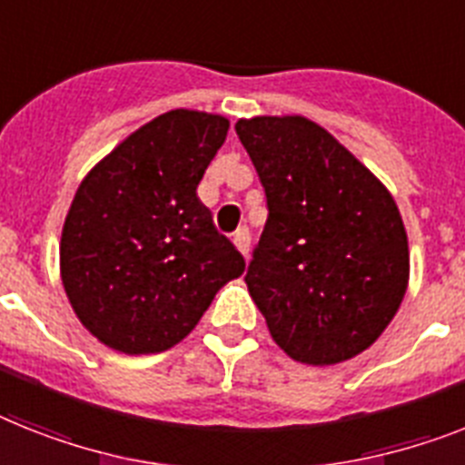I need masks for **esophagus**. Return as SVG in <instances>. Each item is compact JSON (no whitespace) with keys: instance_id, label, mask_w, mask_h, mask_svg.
I'll list each match as a JSON object with an SVG mask.
<instances>
[{"instance_id":"obj_1","label":"esophagus","mask_w":465,"mask_h":465,"mask_svg":"<svg viewBox=\"0 0 465 465\" xmlns=\"http://www.w3.org/2000/svg\"><path fill=\"white\" fill-rule=\"evenodd\" d=\"M249 240H252V237H249V230L247 228H240L235 232V235H232V244H235L237 252H240L242 256L249 254Z\"/></svg>"}]
</instances>
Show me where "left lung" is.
I'll return each instance as SVG.
<instances>
[{"label": "left lung", "mask_w": 465, "mask_h": 465, "mask_svg": "<svg viewBox=\"0 0 465 465\" xmlns=\"http://www.w3.org/2000/svg\"><path fill=\"white\" fill-rule=\"evenodd\" d=\"M235 130L266 190L244 282L271 337L309 366L354 359L392 323L409 287L397 202L309 118H240Z\"/></svg>", "instance_id": "8db88e82"}]
</instances>
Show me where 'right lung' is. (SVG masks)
<instances>
[{"label": "right lung", "instance_id": "right-lung-1", "mask_svg": "<svg viewBox=\"0 0 465 465\" xmlns=\"http://www.w3.org/2000/svg\"><path fill=\"white\" fill-rule=\"evenodd\" d=\"M218 114L173 109L87 173L59 244L75 316L121 354H159L190 335L216 292L244 273L197 185L228 135Z\"/></svg>", "mask_w": 465, "mask_h": 465}]
</instances>
